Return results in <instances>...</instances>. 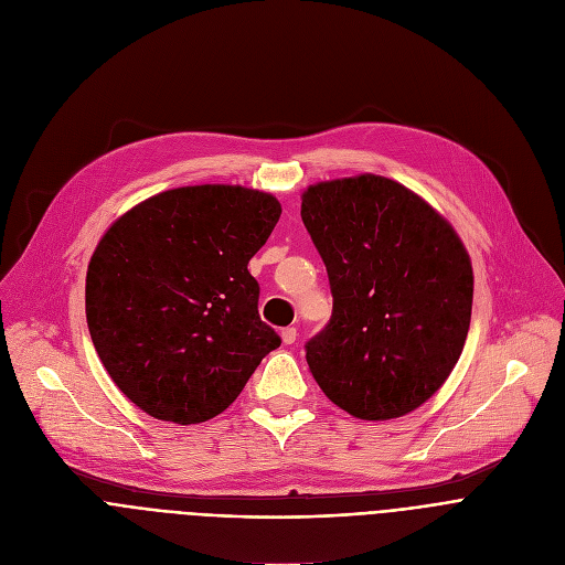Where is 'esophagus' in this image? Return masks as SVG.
<instances>
[{
    "mask_svg": "<svg viewBox=\"0 0 565 565\" xmlns=\"http://www.w3.org/2000/svg\"><path fill=\"white\" fill-rule=\"evenodd\" d=\"M295 338H297V329H295V327L281 329V341H284V345H292Z\"/></svg>",
    "mask_w": 565,
    "mask_h": 565,
    "instance_id": "1",
    "label": "esophagus"
}]
</instances>
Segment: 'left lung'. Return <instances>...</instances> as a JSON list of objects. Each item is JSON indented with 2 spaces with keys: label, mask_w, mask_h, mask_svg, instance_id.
<instances>
[{
  "label": "left lung",
  "mask_w": 565,
  "mask_h": 565,
  "mask_svg": "<svg viewBox=\"0 0 565 565\" xmlns=\"http://www.w3.org/2000/svg\"><path fill=\"white\" fill-rule=\"evenodd\" d=\"M302 220L333 295L329 324L307 343L313 380L361 420L416 411L455 370L470 329L475 277L459 234L380 174L309 185Z\"/></svg>",
  "instance_id": "left-lung-1"
}]
</instances>
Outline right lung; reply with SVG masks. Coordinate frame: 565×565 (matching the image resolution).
Instances as JSON below:
<instances>
[{
	"label": "right lung",
	"instance_id": "obj_1",
	"mask_svg": "<svg viewBox=\"0 0 565 565\" xmlns=\"http://www.w3.org/2000/svg\"><path fill=\"white\" fill-rule=\"evenodd\" d=\"M281 215L243 185H183L110 224L86 275V320L110 380L147 416L215 418L281 338L258 316L249 258Z\"/></svg>",
	"mask_w": 565,
	"mask_h": 565
}]
</instances>
